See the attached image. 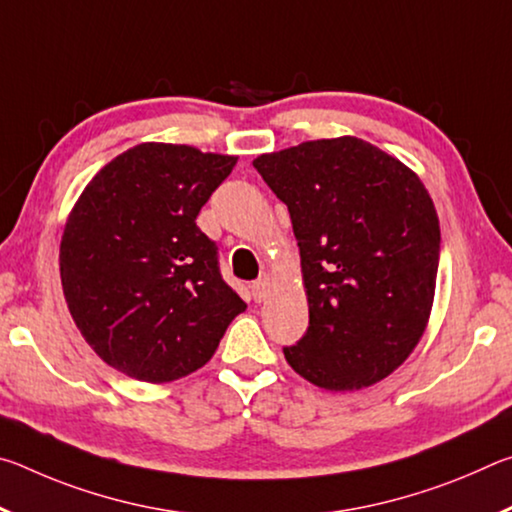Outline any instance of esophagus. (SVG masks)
Here are the masks:
<instances>
[{
    "label": "esophagus",
    "mask_w": 512,
    "mask_h": 512,
    "mask_svg": "<svg viewBox=\"0 0 512 512\" xmlns=\"http://www.w3.org/2000/svg\"><path fill=\"white\" fill-rule=\"evenodd\" d=\"M253 298H255V302H262V300H266V296H268V280L266 277H259L257 282H253Z\"/></svg>",
    "instance_id": "34e87169"
}]
</instances>
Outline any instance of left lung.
I'll list each match as a JSON object with an SVG mask.
<instances>
[{"mask_svg":"<svg viewBox=\"0 0 512 512\" xmlns=\"http://www.w3.org/2000/svg\"><path fill=\"white\" fill-rule=\"evenodd\" d=\"M253 167L289 207L309 327L289 366L327 391L372 386L404 363L429 320L440 225L427 189L359 137L302 142Z\"/></svg>","mask_w":512,"mask_h":512,"instance_id":"8db88e82","label":"left lung"}]
</instances>
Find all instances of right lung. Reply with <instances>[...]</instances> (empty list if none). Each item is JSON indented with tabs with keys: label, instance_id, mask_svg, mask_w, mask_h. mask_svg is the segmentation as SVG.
Here are the masks:
<instances>
[{
	"label": "right lung",
	"instance_id": "1",
	"mask_svg": "<svg viewBox=\"0 0 512 512\" xmlns=\"http://www.w3.org/2000/svg\"><path fill=\"white\" fill-rule=\"evenodd\" d=\"M237 158L137 144L85 187L60 241V280L90 348L128 377L173 381L212 359L246 302L196 216Z\"/></svg>",
	"mask_w": 512,
	"mask_h": 512
}]
</instances>
